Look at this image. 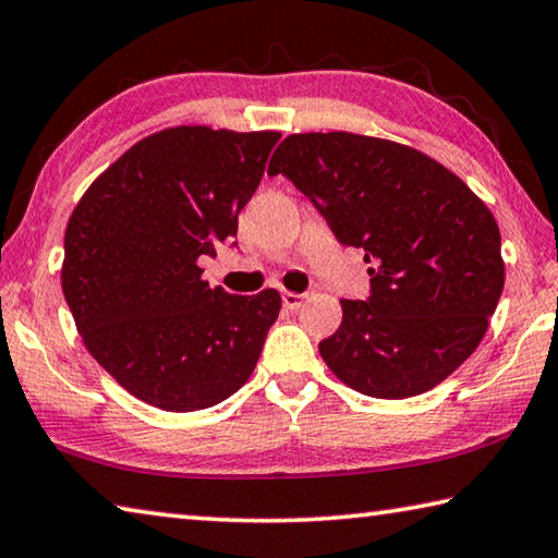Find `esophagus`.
Segmentation results:
<instances>
[{"instance_id": "esophagus-1", "label": "esophagus", "mask_w": 558, "mask_h": 558, "mask_svg": "<svg viewBox=\"0 0 558 558\" xmlns=\"http://www.w3.org/2000/svg\"><path fill=\"white\" fill-rule=\"evenodd\" d=\"M306 299H308L306 294H296V291H284V294H281V301H284V306L291 308V311H296V308L304 306Z\"/></svg>"}]
</instances>
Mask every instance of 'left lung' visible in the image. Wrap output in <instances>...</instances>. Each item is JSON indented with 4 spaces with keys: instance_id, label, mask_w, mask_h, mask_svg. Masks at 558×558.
<instances>
[{
    "instance_id": "8db88e82",
    "label": "left lung",
    "mask_w": 558,
    "mask_h": 558,
    "mask_svg": "<svg viewBox=\"0 0 558 558\" xmlns=\"http://www.w3.org/2000/svg\"><path fill=\"white\" fill-rule=\"evenodd\" d=\"M269 173L308 195L340 242L365 250L373 294L340 299L343 324L318 345L340 383L407 399L473 355L505 262L490 208L453 171L399 142L306 132L277 146Z\"/></svg>"
}]
</instances>
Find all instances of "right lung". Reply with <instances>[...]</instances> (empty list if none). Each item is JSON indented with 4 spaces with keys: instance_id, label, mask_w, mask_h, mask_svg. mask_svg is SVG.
<instances>
[{
    "instance_id": "obj_1",
    "label": "right lung",
    "mask_w": 558,
    "mask_h": 558,
    "mask_svg": "<svg viewBox=\"0 0 558 558\" xmlns=\"http://www.w3.org/2000/svg\"><path fill=\"white\" fill-rule=\"evenodd\" d=\"M279 136L169 126L130 146L73 208L63 296L90 355L142 402L198 412L257 365L279 291L210 289L198 259L238 234Z\"/></svg>"
}]
</instances>
